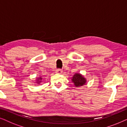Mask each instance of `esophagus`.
I'll return each instance as SVG.
<instances>
[{
	"mask_svg": "<svg viewBox=\"0 0 127 127\" xmlns=\"http://www.w3.org/2000/svg\"><path fill=\"white\" fill-rule=\"evenodd\" d=\"M62 72H63V70L61 69H58L56 70V73H59V74H61Z\"/></svg>",
	"mask_w": 127,
	"mask_h": 127,
	"instance_id": "esophagus-1",
	"label": "esophagus"
}]
</instances>
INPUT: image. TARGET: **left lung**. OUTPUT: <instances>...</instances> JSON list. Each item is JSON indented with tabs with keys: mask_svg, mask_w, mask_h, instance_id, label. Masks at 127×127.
<instances>
[{
	"mask_svg": "<svg viewBox=\"0 0 127 127\" xmlns=\"http://www.w3.org/2000/svg\"><path fill=\"white\" fill-rule=\"evenodd\" d=\"M72 82L76 87L83 86V85L86 84V79L80 73H75L73 76L72 79Z\"/></svg>",
	"mask_w": 127,
	"mask_h": 127,
	"instance_id": "left-lung-1",
	"label": "left lung"
}]
</instances>
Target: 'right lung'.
I'll return each mask as SVG.
<instances>
[{
  "label": "right lung",
  "mask_w": 127,
  "mask_h": 127,
  "mask_svg": "<svg viewBox=\"0 0 127 127\" xmlns=\"http://www.w3.org/2000/svg\"><path fill=\"white\" fill-rule=\"evenodd\" d=\"M41 79H42V78H41V77H39L37 79V82H36V83H37V84H39L41 82Z\"/></svg>",
  "instance_id": "add662e5"
}]
</instances>
